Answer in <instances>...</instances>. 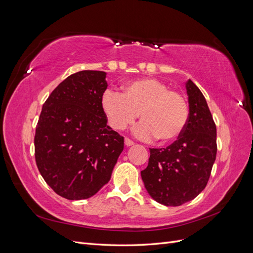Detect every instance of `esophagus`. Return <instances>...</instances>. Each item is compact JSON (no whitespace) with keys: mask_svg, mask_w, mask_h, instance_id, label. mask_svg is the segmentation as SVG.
I'll return each mask as SVG.
<instances>
[{"mask_svg":"<svg viewBox=\"0 0 253 253\" xmlns=\"http://www.w3.org/2000/svg\"><path fill=\"white\" fill-rule=\"evenodd\" d=\"M125 144L126 145V147H131V145H133L134 144V142L129 139V138H126L125 139Z\"/></svg>","mask_w":253,"mask_h":253,"instance_id":"1","label":"esophagus"}]
</instances>
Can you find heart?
I'll return each mask as SVG.
<instances>
[{"label": "heart", "mask_w": 253, "mask_h": 253, "mask_svg": "<svg viewBox=\"0 0 253 253\" xmlns=\"http://www.w3.org/2000/svg\"><path fill=\"white\" fill-rule=\"evenodd\" d=\"M101 108L109 125L118 131L133 125L139 113L142 122L135 129L137 136L144 139L155 137L162 143L177 139L189 119L186 98L153 78L127 82L122 94L105 90Z\"/></svg>", "instance_id": "1"}]
</instances>
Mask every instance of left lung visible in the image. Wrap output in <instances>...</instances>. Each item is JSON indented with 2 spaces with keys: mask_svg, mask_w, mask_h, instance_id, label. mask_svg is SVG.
Instances as JSON below:
<instances>
[{
  "mask_svg": "<svg viewBox=\"0 0 253 253\" xmlns=\"http://www.w3.org/2000/svg\"><path fill=\"white\" fill-rule=\"evenodd\" d=\"M189 119L177 140L150 149L141 171L144 187L157 203L177 207L194 200L206 188L216 157V126L202 91L188 80Z\"/></svg>",
  "mask_w": 253,
  "mask_h": 253,
  "instance_id": "8db88e82",
  "label": "left lung"
}]
</instances>
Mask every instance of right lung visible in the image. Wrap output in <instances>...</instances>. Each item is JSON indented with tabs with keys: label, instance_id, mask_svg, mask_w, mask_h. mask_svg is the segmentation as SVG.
Returning <instances> with one entry per match:
<instances>
[{
	"label": "right lung",
	"instance_id": "add662e5",
	"mask_svg": "<svg viewBox=\"0 0 253 253\" xmlns=\"http://www.w3.org/2000/svg\"><path fill=\"white\" fill-rule=\"evenodd\" d=\"M106 74L81 71L61 82L44 102L35 135L38 169L66 200H85L111 179L124 137L106 126L101 98Z\"/></svg>",
	"mask_w": 253,
	"mask_h": 253
}]
</instances>
